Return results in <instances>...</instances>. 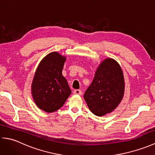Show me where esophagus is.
<instances>
[{
    "label": "esophagus",
    "mask_w": 155,
    "mask_h": 155,
    "mask_svg": "<svg viewBox=\"0 0 155 155\" xmlns=\"http://www.w3.org/2000/svg\"><path fill=\"white\" fill-rule=\"evenodd\" d=\"M83 92H82L81 90H78V89H76L74 91V94H82Z\"/></svg>",
    "instance_id": "obj_1"
}]
</instances>
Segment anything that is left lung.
Segmentation results:
<instances>
[{"label": "left lung", "mask_w": 155, "mask_h": 155, "mask_svg": "<svg viewBox=\"0 0 155 155\" xmlns=\"http://www.w3.org/2000/svg\"><path fill=\"white\" fill-rule=\"evenodd\" d=\"M124 91V76L120 67L113 59L107 58L97 68L84 98L92 113L101 117L118 106Z\"/></svg>", "instance_id": "obj_1"}]
</instances>
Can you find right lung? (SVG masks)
Listing matches in <instances>:
<instances>
[{
  "mask_svg": "<svg viewBox=\"0 0 155 155\" xmlns=\"http://www.w3.org/2000/svg\"><path fill=\"white\" fill-rule=\"evenodd\" d=\"M66 58L53 52L42 59L32 83V94L37 107L47 113L58 110L71 90L62 71Z\"/></svg>",
  "mask_w": 155,
  "mask_h": 155,
  "instance_id": "obj_1",
  "label": "right lung"
}]
</instances>
